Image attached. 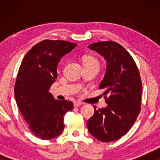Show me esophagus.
I'll list each match as a JSON object with an SVG mask.
<instances>
[{
  "label": "esophagus",
  "mask_w": 160,
  "mask_h": 160,
  "mask_svg": "<svg viewBox=\"0 0 160 160\" xmlns=\"http://www.w3.org/2000/svg\"><path fill=\"white\" fill-rule=\"evenodd\" d=\"M83 104H84V103H83L82 102H80V101H76V102H74V103H73L74 106H75V107H78L80 106H82Z\"/></svg>",
  "instance_id": "obj_1"
}]
</instances>
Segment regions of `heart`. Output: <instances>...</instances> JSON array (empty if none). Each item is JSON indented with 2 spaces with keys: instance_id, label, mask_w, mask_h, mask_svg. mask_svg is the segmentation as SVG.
Instances as JSON below:
<instances>
[{
  "instance_id": "b5f03b06",
  "label": "heart",
  "mask_w": 160,
  "mask_h": 160,
  "mask_svg": "<svg viewBox=\"0 0 160 160\" xmlns=\"http://www.w3.org/2000/svg\"><path fill=\"white\" fill-rule=\"evenodd\" d=\"M83 62L84 65H91V64H98V61L95 58L92 56H85L83 58Z\"/></svg>"
}]
</instances>
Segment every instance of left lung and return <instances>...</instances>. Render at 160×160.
<instances>
[{
	"mask_svg": "<svg viewBox=\"0 0 160 160\" xmlns=\"http://www.w3.org/2000/svg\"><path fill=\"white\" fill-rule=\"evenodd\" d=\"M102 56L106 71L100 89H104L107 106L97 110L87 120L90 134L102 142L117 141L130 130L141 111L142 83L132 56L113 41H100L88 46Z\"/></svg>",
	"mask_w": 160,
	"mask_h": 160,
	"instance_id": "1",
	"label": "left lung"
}]
</instances>
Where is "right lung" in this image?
Returning <instances> with one entry per match:
<instances>
[{"label": "right lung", "mask_w": 160, "mask_h": 160, "mask_svg": "<svg viewBox=\"0 0 160 160\" xmlns=\"http://www.w3.org/2000/svg\"><path fill=\"white\" fill-rule=\"evenodd\" d=\"M77 44L44 40L25 54L14 86L17 106L34 135L42 140L58 137L64 130V116L73 108L68 100L54 99L49 89L58 78L60 59Z\"/></svg>", "instance_id": "right-lung-1"}]
</instances>
